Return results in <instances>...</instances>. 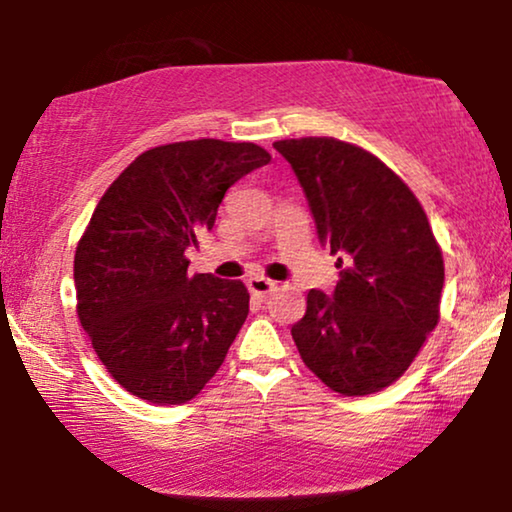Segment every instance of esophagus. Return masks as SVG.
Masks as SVG:
<instances>
[{"instance_id":"34e87169","label":"esophagus","mask_w":512,"mask_h":512,"mask_svg":"<svg viewBox=\"0 0 512 512\" xmlns=\"http://www.w3.org/2000/svg\"><path fill=\"white\" fill-rule=\"evenodd\" d=\"M247 286H249L251 296L258 298V300H263V298H268L270 293L277 289V282H272V279H265V277H251L249 282H247Z\"/></svg>"}]
</instances>
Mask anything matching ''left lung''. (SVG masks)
I'll use <instances>...</instances> for the list:
<instances>
[{
	"label": "left lung",
	"instance_id": "left-lung-1",
	"mask_svg": "<svg viewBox=\"0 0 512 512\" xmlns=\"http://www.w3.org/2000/svg\"><path fill=\"white\" fill-rule=\"evenodd\" d=\"M272 146L291 163L340 268L333 296L312 289L291 328L300 359L342 396L382 391L410 368L440 319L443 251L424 207L361 146L333 137Z\"/></svg>",
	"mask_w": 512,
	"mask_h": 512
}]
</instances>
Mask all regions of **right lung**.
Here are the masks:
<instances>
[{"label":"right lung","instance_id":"add662e5","mask_svg":"<svg viewBox=\"0 0 512 512\" xmlns=\"http://www.w3.org/2000/svg\"><path fill=\"white\" fill-rule=\"evenodd\" d=\"M270 163L251 142L191 139L144 151L97 202L74 254L76 314L97 359L132 396L191 401L249 314L240 279L188 275L186 249L223 195Z\"/></svg>","mask_w":512,"mask_h":512}]
</instances>
